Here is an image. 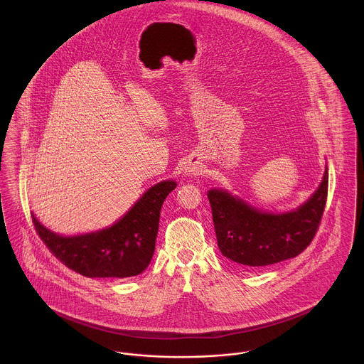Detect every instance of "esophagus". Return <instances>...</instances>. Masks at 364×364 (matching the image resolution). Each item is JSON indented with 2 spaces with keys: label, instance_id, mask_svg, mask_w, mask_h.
<instances>
[{
  "label": "esophagus",
  "instance_id": "esophagus-1",
  "mask_svg": "<svg viewBox=\"0 0 364 364\" xmlns=\"http://www.w3.org/2000/svg\"><path fill=\"white\" fill-rule=\"evenodd\" d=\"M196 172H198V168L195 165H191L190 164V165L184 166V173L188 174V176L192 173H196Z\"/></svg>",
  "mask_w": 364,
  "mask_h": 364
}]
</instances>
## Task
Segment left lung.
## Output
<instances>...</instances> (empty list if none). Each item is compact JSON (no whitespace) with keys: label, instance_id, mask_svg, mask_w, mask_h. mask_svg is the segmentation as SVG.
Wrapping results in <instances>:
<instances>
[{"label":"left lung","instance_id":"obj_1","mask_svg":"<svg viewBox=\"0 0 364 364\" xmlns=\"http://www.w3.org/2000/svg\"><path fill=\"white\" fill-rule=\"evenodd\" d=\"M328 165L311 196L288 211L255 208L229 191L211 188L208 198L218 248L242 266L258 269L297 257L311 242L326 205Z\"/></svg>","mask_w":364,"mask_h":364}]
</instances>
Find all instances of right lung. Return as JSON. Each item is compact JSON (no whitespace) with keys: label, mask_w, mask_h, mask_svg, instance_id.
<instances>
[{"label":"right lung","mask_w":364,"mask_h":364,"mask_svg":"<svg viewBox=\"0 0 364 364\" xmlns=\"http://www.w3.org/2000/svg\"><path fill=\"white\" fill-rule=\"evenodd\" d=\"M162 180L146 191L114 224L73 236L43 225L31 213L41 239L65 266L90 278H128L143 273L156 250L159 214L164 200L176 188Z\"/></svg>","instance_id":"add662e5"}]
</instances>
